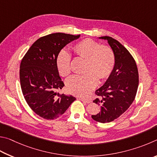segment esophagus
Segmentation results:
<instances>
[{
    "mask_svg": "<svg viewBox=\"0 0 157 157\" xmlns=\"http://www.w3.org/2000/svg\"><path fill=\"white\" fill-rule=\"evenodd\" d=\"M81 100L82 101H84V102H86V103H91V102H92L91 100H89V99H85V98H81Z\"/></svg>",
    "mask_w": 157,
    "mask_h": 157,
    "instance_id": "esophagus-1",
    "label": "esophagus"
}]
</instances>
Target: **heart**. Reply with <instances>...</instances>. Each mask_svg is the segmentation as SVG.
Masks as SVG:
<instances>
[{"label": "heart", "mask_w": 157, "mask_h": 157, "mask_svg": "<svg viewBox=\"0 0 157 157\" xmlns=\"http://www.w3.org/2000/svg\"><path fill=\"white\" fill-rule=\"evenodd\" d=\"M73 52L77 56L86 59L83 75H73L66 81V86L74 94L87 97L98 83V77L104 79L109 76L114 67L115 56L112 49L108 46H101L96 41L84 39L73 47ZM71 55L63 49L58 54L56 66L63 76L70 73Z\"/></svg>", "instance_id": "heart-1"}]
</instances>
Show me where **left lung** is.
Returning a JSON list of instances; mask_svg holds the SVG:
<instances>
[{
	"instance_id": "obj_1",
	"label": "left lung",
	"mask_w": 157,
	"mask_h": 157,
	"mask_svg": "<svg viewBox=\"0 0 157 157\" xmlns=\"http://www.w3.org/2000/svg\"><path fill=\"white\" fill-rule=\"evenodd\" d=\"M114 52L115 65L105 83L96 90L98 98L94 103L100 105L98 114L92 115L99 123H109L124 113L136 97L139 86V73L136 62L130 52L119 41L102 36Z\"/></svg>"
}]
</instances>
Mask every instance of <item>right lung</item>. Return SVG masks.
Segmentation results:
<instances>
[{
    "mask_svg": "<svg viewBox=\"0 0 157 157\" xmlns=\"http://www.w3.org/2000/svg\"><path fill=\"white\" fill-rule=\"evenodd\" d=\"M80 35L54 33L35 41L25 55L20 65L22 92L36 114L51 120L65 113L76 98L60 94L64 87L56 66L60 50Z\"/></svg>",
    "mask_w": 157,
    "mask_h": 157,
    "instance_id": "add662e5",
    "label": "right lung"
}]
</instances>
